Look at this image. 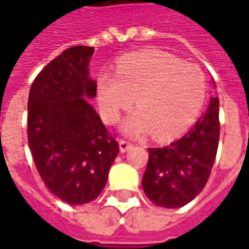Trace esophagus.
<instances>
[{
    "instance_id": "34e87169",
    "label": "esophagus",
    "mask_w": 249,
    "mask_h": 249,
    "mask_svg": "<svg viewBox=\"0 0 249 249\" xmlns=\"http://www.w3.org/2000/svg\"><path fill=\"white\" fill-rule=\"evenodd\" d=\"M131 146H133L131 142L126 141V140H119V149H121V152H127Z\"/></svg>"
}]
</instances>
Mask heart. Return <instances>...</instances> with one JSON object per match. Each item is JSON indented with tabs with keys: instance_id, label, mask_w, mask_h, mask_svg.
Returning a JSON list of instances; mask_svg holds the SVG:
<instances>
[{
	"instance_id": "obj_1",
	"label": "heart",
	"mask_w": 249,
	"mask_h": 249,
	"mask_svg": "<svg viewBox=\"0 0 249 249\" xmlns=\"http://www.w3.org/2000/svg\"><path fill=\"white\" fill-rule=\"evenodd\" d=\"M99 103L108 123L118 121L135 99L138 112L123 130L131 135L150 131L154 138H169L186 127L199 112L206 96L202 70L171 54L147 51L122 61L114 75H102Z\"/></svg>"
}]
</instances>
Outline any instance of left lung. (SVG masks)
<instances>
[{
    "mask_svg": "<svg viewBox=\"0 0 249 249\" xmlns=\"http://www.w3.org/2000/svg\"><path fill=\"white\" fill-rule=\"evenodd\" d=\"M218 97H212L206 112L181 138L147 149L142 187L156 206H184L206 186L218 147Z\"/></svg>",
    "mask_w": 249,
    "mask_h": 249,
    "instance_id": "left-lung-1",
    "label": "left lung"
}]
</instances>
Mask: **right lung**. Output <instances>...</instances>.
<instances>
[{
	"label": "right lung",
	"mask_w": 249,
	"mask_h": 249,
	"mask_svg": "<svg viewBox=\"0 0 249 249\" xmlns=\"http://www.w3.org/2000/svg\"><path fill=\"white\" fill-rule=\"evenodd\" d=\"M95 49L74 46L46 65L28 97V145L51 193L69 205L96 199L106 187L119 143L84 97H95L89 77Z\"/></svg>",
	"instance_id": "right-lung-1"
}]
</instances>
